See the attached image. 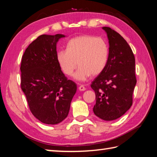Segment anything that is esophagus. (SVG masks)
Listing matches in <instances>:
<instances>
[{"mask_svg": "<svg viewBox=\"0 0 157 157\" xmlns=\"http://www.w3.org/2000/svg\"><path fill=\"white\" fill-rule=\"evenodd\" d=\"M78 89H79V91H85V90H86V88H85V87L83 86V85H80V86H79Z\"/></svg>", "mask_w": 157, "mask_h": 157, "instance_id": "esophagus-1", "label": "esophagus"}]
</instances>
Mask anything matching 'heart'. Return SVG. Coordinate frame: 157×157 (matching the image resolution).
Listing matches in <instances>:
<instances>
[{
  "mask_svg": "<svg viewBox=\"0 0 157 157\" xmlns=\"http://www.w3.org/2000/svg\"><path fill=\"white\" fill-rule=\"evenodd\" d=\"M109 58V46L104 39L91 35H82L69 40L66 50L57 52V61L66 75H74L78 81H86L91 75L96 76L102 72ZM78 63L77 64L76 63Z\"/></svg>",
  "mask_w": 157,
  "mask_h": 157,
  "instance_id": "obj_1",
  "label": "heart"
}]
</instances>
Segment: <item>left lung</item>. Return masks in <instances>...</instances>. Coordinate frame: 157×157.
I'll return each instance as SVG.
<instances>
[{
    "mask_svg": "<svg viewBox=\"0 0 157 157\" xmlns=\"http://www.w3.org/2000/svg\"><path fill=\"white\" fill-rule=\"evenodd\" d=\"M109 39V58L102 72L91 87L95 93V116L104 121L120 118L131 107L136 84L135 57L131 48L120 34L103 27Z\"/></svg>",
    "mask_w": 157,
    "mask_h": 157,
    "instance_id": "obj_1",
    "label": "left lung"
}]
</instances>
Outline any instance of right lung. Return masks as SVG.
Here are the masks:
<instances>
[{
    "label": "right lung",
    "instance_id": "1",
    "mask_svg": "<svg viewBox=\"0 0 157 157\" xmlns=\"http://www.w3.org/2000/svg\"><path fill=\"white\" fill-rule=\"evenodd\" d=\"M64 36H38L21 60V89L32 113L45 124H56L64 120L77 91V84L67 79L57 61V43Z\"/></svg>",
    "mask_w": 157,
    "mask_h": 157
}]
</instances>
